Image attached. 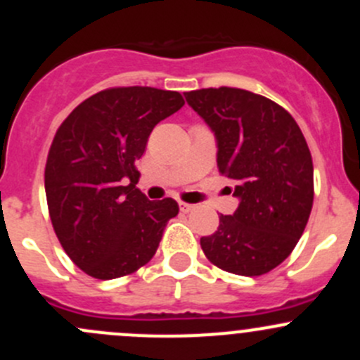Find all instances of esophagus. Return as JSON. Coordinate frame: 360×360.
I'll return each mask as SVG.
<instances>
[{
	"label": "esophagus",
	"instance_id": "esophagus-1",
	"mask_svg": "<svg viewBox=\"0 0 360 360\" xmlns=\"http://www.w3.org/2000/svg\"><path fill=\"white\" fill-rule=\"evenodd\" d=\"M179 209H181V212L188 214L195 209V205H191V203H186V202H179Z\"/></svg>",
	"mask_w": 360,
	"mask_h": 360
}]
</instances>
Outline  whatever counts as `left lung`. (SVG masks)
Wrapping results in <instances>:
<instances>
[{
	"label": "left lung",
	"mask_w": 360,
	"mask_h": 360,
	"mask_svg": "<svg viewBox=\"0 0 360 360\" xmlns=\"http://www.w3.org/2000/svg\"><path fill=\"white\" fill-rule=\"evenodd\" d=\"M210 127L217 169L233 181L238 207L200 238L207 259L244 277L268 274L303 235L314 203V163L297 123L282 106L242 89L184 94Z\"/></svg>",
	"instance_id": "left-lung-1"
}]
</instances>
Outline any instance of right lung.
Here are the masks:
<instances>
[{
  "label": "right lung",
  "mask_w": 360,
  "mask_h": 360,
  "mask_svg": "<svg viewBox=\"0 0 360 360\" xmlns=\"http://www.w3.org/2000/svg\"><path fill=\"white\" fill-rule=\"evenodd\" d=\"M184 106L153 86L108 89L76 106L57 130L45 167L50 219L60 245L99 281L134 274L157 252L172 198L151 202L136 188V162L157 123Z\"/></svg>",
  "instance_id": "add662e5"
}]
</instances>
